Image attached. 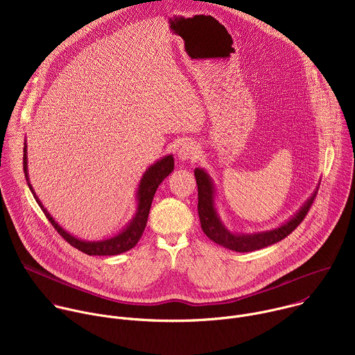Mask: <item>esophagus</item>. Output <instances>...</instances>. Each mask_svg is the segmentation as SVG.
Segmentation results:
<instances>
[{
  "mask_svg": "<svg viewBox=\"0 0 355 355\" xmlns=\"http://www.w3.org/2000/svg\"><path fill=\"white\" fill-rule=\"evenodd\" d=\"M199 156V147L193 141H185L178 148V157L181 160H195Z\"/></svg>",
  "mask_w": 355,
  "mask_h": 355,
  "instance_id": "esophagus-1",
  "label": "esophagus"
}]
</instances>
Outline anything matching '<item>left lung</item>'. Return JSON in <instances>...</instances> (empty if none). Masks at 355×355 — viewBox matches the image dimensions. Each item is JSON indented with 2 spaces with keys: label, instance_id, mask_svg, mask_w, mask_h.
I'll return each mask as SVG.
<instances>
[{
  "label": "left lung",
  "instance_id": "1",
  "mask_svg": "<svg viewBox=\"0 0 355 355\" xmlns=\"http://www.w3.org/2000/svg\"><path fill=\"white\" fill-rule=\"evenodd\" d=\"M195 180L198 185V215L200 220V227L204 233L216 244L223 245L229 250L239 252H248L264 248L267 245L275 244L289 236L306 218L316 192L311 196L302 209L285 225L278 229L256 233V234H233L230 233L219 220L215 205H214V185L209 175L204 170H195Z\"/></svg>",
  "mask_w": 355,
  "mask_h": 355
}]
</instances>
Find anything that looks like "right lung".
<instances>
[{
	"label": "right lung",
	"instance_id": "right-lung-1",
	"mask_svg": "<svg viewBox=\"0 0 355 355\" xmlns=\"http://www.w3.org/2000/svg\"><path fill=\"white\" fill-rule=\"evenodd\" d=\"M26 143L24 146V173H25V178L28 181V187L31 189V192L33 193L36 202L39 204V207L42 208L44 216L49 219V222L52 223V226L58 230V233L67 241L70 243L73 247H76L77 250L85 252L88 256H116L121 254V252H125L130 248H133L137 241L140 240L146 223H147V218H148V212H150V207L151 202H153V196L159 188V185L164 181L166 177H168L173 170H174V157L173 156H167L164 159H162L160 162H157L156 164L151 166L143 175V178L140 180V185L137 189V212L136 216L133 218V220L129 223V226L121 232L119 234H116L112 239H107L103 241H83L76 239L74 236L69 234L66 230H63L56 222L55 219L49 215V212L43 208L42 202L37 199L32 185L29 184V178H28V166H26Z\"/></svg>",
	"mask_w": 355,
	"mask_h": 355
}]
</instances>
